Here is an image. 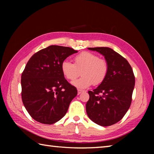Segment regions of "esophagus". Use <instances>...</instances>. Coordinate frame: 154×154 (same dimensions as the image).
Wrapping results in <instances>:
<instances>
[{
	"instance_id": "1",
	"label": "esophagus",
	"mask_w": 154,
	"mask_h": 154,
	"mask_svg": "<svg viewBox=\"0 0 154 154\" xmlns=\"http://www.w3.org/2000/svg\"><path fill=\"white\" fill-rule=\"evenodd\" d=\"M84 91H82V90H80V89H78V91H77V93H78V94H81L82 93H83Z\"/></svg>"
}]
</instances>
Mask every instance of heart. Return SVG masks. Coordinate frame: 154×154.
<instances>
[{
  "label": "heart",
  "mask_w": 154,
  "mask_h": 154,
  "mask_svg": "<svg viewBox=\"0 0 154 154\" xmlns=\"http://www.w3.org/2000/svg\"><path fill=\"white\" fill-rule=\"evenodd\" d=\"M61 70L63 76L71 81L81 77L73 83L81 89H87L93 84L99 85L105 80L109 73V65L106 60L89 51H83L74 57V63L67 60L62 61Z\"/></svg>",
  "instance_id": "1"
}]
</instances>
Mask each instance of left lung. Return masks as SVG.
<instances>
[{
    "label": "left lung",
    "instance_id": "left-lung-1",
    "mask_svg": "<svg viewBox=\"0 0 154 154\" xmlns=\"http://www.w3.org/2000/svg\"><path fill=\"white\" fill-rule=\"evenodd\" d=\"M103 55L109 65V73L102 83L93 91L86 111L89 119L102 126H109L122 119L129 109L135 85V77L128 61L106 47L89 48Z\"/></svg>",
    "mask_w": 154,
    "mask_h": 154
}]
</instances>
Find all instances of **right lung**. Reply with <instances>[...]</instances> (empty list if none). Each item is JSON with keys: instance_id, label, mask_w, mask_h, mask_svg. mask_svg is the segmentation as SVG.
I'll return each mask as SVG.
<instances>
[{"instance_id": "right-lung-1", "label": "right lung", "mask_w": 154, "mask_h": 154, "mask_svg": "<svg viewBox=\"0 0 154 154\" xmlns=\"http://www.w3.org/2000/svg\"><path fill=\"white\" fill-rule=\"evenodd\" d=\"M77 51L50 45L30 57L21 76L22 103L32 119L45 124L61 120L77 90L65 79L62 61Z\"/></svg>"}]
</instances>
